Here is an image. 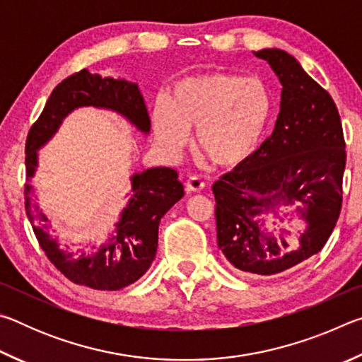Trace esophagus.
I'll use <instances>...</instances> for the list:
<instances>
[{"mask_svg": "<svg viewBox=\"0 0 362 362\" xmlns=\"http://www.w3.org/2000/svg\"><path fill=\"white\" fill-rule=\"evenodd\" d=\"M204 182L199 179V177H189L187 180V192L189 193H199L204 189Z\"/></svg>", "mask_w": 362, "mask_h": 362, "instance_id": "1", "label": "esophagus"}]
</instances>
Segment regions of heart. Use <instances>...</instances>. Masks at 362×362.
<instances>
[{
    "label": "heart",
    "instance_id": "b5f03b06",
    "mask_svg": "<svg viewBox=\"0 0 362 362\" xmlns=\"http://www.w3.org/2000/svg\"><path fill=\"white\" fill-rule=\"evenodd\" d=\"M272 113V90L262 79L212 71L179 79L170 102H155L151 121L166 156H179L194 127V150L218 168H231L257 150Z\"/></svg>",
    "mask_w": 362,
    "mask_h": 362
}]
</instances>
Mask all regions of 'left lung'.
I'll return each mask as SVG.
<instances>
[{"label": "left lung", "mask_w": 362, "mask_h": 362, "mask_svg": "<svg viewBox=\"0 0 362 362\" xmlns=\"http://www.w3.org/2000/svg\"><path fill=\"white\" fill-rule=\"evenodd\" d=\"M254 56L267 60L283 86L276 124L246 161L214 183L212 193L226 260L240 272L269 276L327 243L341 209L346 151L335 102L298 60L281 49ZM296 204L307 228L299 247L289 250L280 207Z\"/></svg>", "instance_id": "obj_1"}]
</instances>
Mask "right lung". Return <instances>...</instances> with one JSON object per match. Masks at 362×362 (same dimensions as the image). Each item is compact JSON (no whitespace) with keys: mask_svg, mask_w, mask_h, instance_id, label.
<instances>
[{"mask_svg":"<svg viewBox=\"0 0 362 362\" xmlns=\"http://www.w3.org/2000/svg\"><path fill=\"white\" fill-rule=\"evenodd\" d=\"M94 107L112 110L136 129L148 134L150 118L139 86L127 79L102 76L81 70L64 79L46 102L45 110L28 132L25 144V209L41 249L71 283L97 291H119L142 278L155 260L158 228L164 214L183 198L179 174L170 168H150L131 177L132 196L122 209L115 233L95 252L75 254L62 249L49 235L47 217L33 203L32 177L38 168V150L59 131L73 110Z\"/></svg>","mask_w":362,"mask_h":362,"instance_id":"1","label":"right lung"}]
</instances>
